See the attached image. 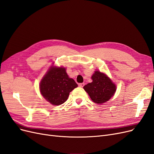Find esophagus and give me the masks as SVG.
I'll return each mask as SVG.
<instances>
[{
    "label": "esophagus",
    "instance_id": "esophagus-1",
    "mask_svg": "<svg viewBox=\"0 0 154 154\" xmlns=\"http://www.w3.org/2000/svg\"><path fill=\"white\" fill-rule=\"evenodd\" d=\"M84 85H85L84 83H79V84H78V86L80 87H83Z\"/></svg>",
    "mask_w": 154,
    "mask_h": 154
}]
</instances>
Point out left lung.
Masks as SVG:
<instances>
[{
	"label": "left lung",
	"mask_w": 154,
	"mask_h": 154,
	"mask_svg": "<svg viewBox=\"0 0 154 154\" xmlns=\"http://www.w3.org/2000/svg\"><path fill=\"white\" fill-rule=\"evenodd\" d=\"M92 82L83 87L91 100L97 104L108 101L114 94L116 86L105 74L96 71L91 77Z\"/></svg>",
	"instance_id": "8db88e82"
}]
</instances>
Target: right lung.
<instances>
[{
	"label": "right lung",
	"instance_id": "add662e5",
	"mask_svg": "<svg viewBox=\"0 0 154 154\" xmlns=\"http://www.w3.org/2000/svg\"><path fill=\"white\" fill-rule=\"evenodd\" d=\"M78 87L70 78L66 68L51 66L40 83L41 94L51 104L60 105L66 102L69 93Z\"/></svg>",
	"mask_w": 154,
	"mask_h": 154
}]
</instances>
